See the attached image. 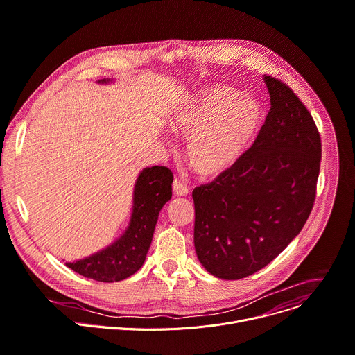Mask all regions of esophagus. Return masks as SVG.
Instances as JSON below:
<instances>
[{
    "label": "esophagus",
    "mask_w": 355,
    "mask_h": 355,
    "mask_svg": "<svg viewBox=\"0 0 355 355\" xmlns=\"http://www.w3.org/2000/svg\"><path fill=\"white\" fill-rule=\"evenodd\" d=\"M173 189H174V194L178 197H184L189 192V188L187 184H184L181 180H175L173 182Z\"/></svg>",
    "instance_id": "obj_1"
}]
</instances>
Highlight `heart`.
<instances>
[{"instance_id":"1","label":"heart","mask_w":355,"mask_h":355,"mask_svg":"<svg viewBox=\"0 0 355 355\" xmlns=\"http://www.w3.org/2000/svg\"><path fill=\"white\" fill-rule=\"evenodd\" d=\"M262 121V106L252 96L212 86L181 107L170 125L175 135L188 137V164L211 177L228 170L250 148Z\"/></svg>"}]
</instances>
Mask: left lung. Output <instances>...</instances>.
Here are the masks:
<instances>
[{"instance_id":"1","label":"left lung","mask_w":355,"mask_h":355,"mask_svg":"<svg viewBox=\"0 0 355 355\" xmlns=\"http://www.w3.org/2000/svg\"><path fill=\"white\" fill-rule=\"evenodd\" d=\"M270 110L252 147L192 191L194 243L214 276L238 280L269 265L313 209L321 161L317 125L286 83L265 75Z\"/></svg>"}]
</instances>
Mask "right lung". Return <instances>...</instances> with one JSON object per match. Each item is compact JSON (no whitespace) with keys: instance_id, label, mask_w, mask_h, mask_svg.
<instances>
[{"instance_id":"right-lung-1","label":"right lung","mask_w":355,"mask_h":355,"mask_svg":"<svg viewBox=\"0 0 355 355\" xmlns=\"http://www.w3.org/2000/svg\"><path fill=\"white\" fill-rule=\"evenodd\" d=\"M99 82L107 83L109 79ZM173 180L167 167L144 168L136 181L133 214L127 231L106 249L67 266L87 279L105 283L135 275L146 261L158 214L171 200Z\"/></svg>"}]
</instances>
